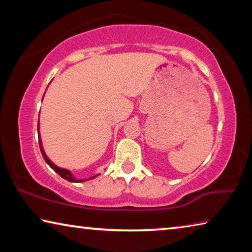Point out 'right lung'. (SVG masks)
<instances>
[{"label":"right lung","mask_w":252,"mask_h":252,"mask_svg":"<svg viewBox=\"0 0 252 252\" xmlns=\"http://www.w3.org/2000/svg\"><path fill=\"white\" fill-rule=\"evenodd\" d=\"M43 100V99H42ZM37 134H39V144H40V149H41V153H42V156H43V158H44V160H45V162L46 163H48L51 168H52L55 172H57L58 174H60V176H61L63 179H65V180H67V181H70V182H84V181H88V180H92V179H94V178H96L97 176H99V174H95V176H93V177H90V178H88V179H76L73 174H72V172L70 171V170H67V169H64V168H60V167H58L57 164H54L52 161L50 160V158L46 156V153L44 152V149H43V146H42V140H41V133H40V122H37Z\"/></svg>","instance_id":"right-lung-1"}]
</instances>
